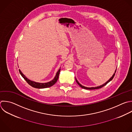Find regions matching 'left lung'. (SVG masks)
I'll use <instances>...</instances> for the list:
<instances>
[{
  "label": "left lung",
  "instance_id": "1",
  "mask_svg": "<svg viewBox=\"0 0 132 132\" xmlns=\"http://www.w3.org/2000/svg\"><path fill=\"white\" fill-rule=\"evenodd\" d=\"M116 70H117V69H116V70H115V72H114V73H113V74L112 75V76L109 78V79L108 80V81H107L105 83H104V84H103V85H101V86H97V87H85V86H82L78 81V80L76 79V77H75V80H76V82L78 84V85L81 87V88H83V89H87V90H93V89H99V88H102V87H104V86H105L106 85H107L109 82H110L112 79H113V78L114 77V75H115V73H116Z\"/></svg>",
  "mask_w": 132,
  "mask_h": 132
}]
</instances>
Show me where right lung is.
I'll list each match as a JSON object with an SVG mask.
<instances>
[{"label":"right lung","mask_w":132,"mask_h":132,"mask_svg":"<svg viewBox=\"0 0 132 132\" xmlns=\"http://www.w3.org/2000/svg\"><path fill=\"white\" fill-rule=\"evenodd\" d=\"M61 68H60V69H59V70L57 72V73L56 74L55 77H54V78L47 82H45V83H41V82H37L34 81H32L29 79H28L22 72V71L19 70V72L21 74V75H22V76L24 78V79L27 82V83L30 85L31 86H32V87L36 88H38V89H42V88H48V87H50L51 86H52L53 85H54L57 81L58 78H59V73H60V69Z\"/></svg>","instance_id":"right-lung-1"}]
</instances>
